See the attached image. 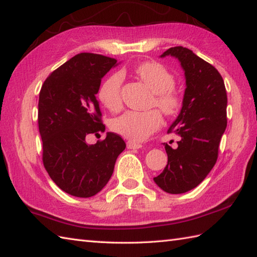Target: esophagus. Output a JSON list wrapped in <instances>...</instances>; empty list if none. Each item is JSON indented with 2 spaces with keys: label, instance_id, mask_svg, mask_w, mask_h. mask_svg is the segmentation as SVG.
I'll use <instances>...</instances> for the list:
<instances>
[{
  "label": "esophagus",
  "instance_id": "34e87169",
  "mask_svg": "<svg viewBox=\"0 0 257 257\" xmlns=\"http://www.w3.org/2000/svg\"><path fill=\"white\" fill-rule=\"evenodd\" d=\"M141 147H143V145H141V144L135 143V141H132V140L127 141V148L128 149H140Z\"/></svg>",
  "mask_w": 257,
  "mask_h": 257
}]
</instances>
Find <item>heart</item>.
<instances>
[{"label": "heart", "mask_w": 257, "mask_h": 257, "mask_svg": "<svg viewBox=\"0 0 257 257\" xmlns=\"http://www.w3.org/2000/svg\"><path fill=\"white\" fill-rule=\"evenodd\" d=\"M138 77L154 91L152 106H157L166 116H174L182 105L181 96L173 88L174 76L156 62H145L135 68ZM122 73L114 72L103 79L98 89V99L106 108L114 111L121 107ZM162 117L159 110L127 111L112 121L114 133L123 136L136 143H140L160 128Z\"/></svg>", "instance_id": "1"}]
</instances>
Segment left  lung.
Segmentation results:
<instances>
[{
  "mask_svg": "<svg viewBox=\"0 0 257 257\" xmlns=\"http://www.w3.org/2000/svg\"><path fill=\"white\" fill-rule=\"evenodd\" d=\"M167 55L181 63L187 88L181 112L168 130L181 139L177 149L165 144L168 163L154 180L166 192L180 194L198 187L216 163L227 124V95L219 70L189 48L171 47L161 57Z\"/></svg>",
  "mask_w": 257,
  "mask_h": 257,
  "instance_id": "left-lung-1",
  "label": "left lung"
}]
</instances>
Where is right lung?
Returning <instances> with one entry per match:
<instances>
[{
  "label": "right lung",
  "mask_w": 257,
  "mask_h": 257,
  "mask_svg": "<svg viewBox=\"0 0 257 257\" xmlns=\"http://www.w3.org/2000/svg\"><path fill=\"white\" fill-rule=\"evenodd\" d=\"M116 63L100 54L80 53L48 75L40 91L43 165L59 189L77 198H90L105 187L125 148L114 133L95 145L85 140L105 132L96 94Z\"/></svg>",
  "instance_id": "obj_1"
}]
</instances>
